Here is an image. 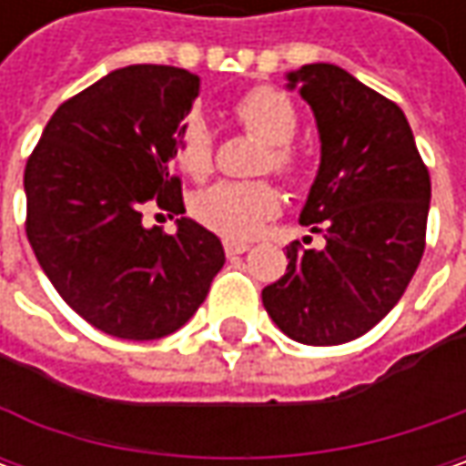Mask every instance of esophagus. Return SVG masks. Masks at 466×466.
<instances>
[{"instance_id": "obj_1", "label": "esophagus", "mask_w": 466, "mask_h": 466, "mask_svg": "<svg viewBox=\"0 0 466 466\" xmlns=\"http://www.w3.org/2000/svg\"><path fill=\"white\" fill-rule=\"evenodd\" d=\"M246 251H248V243L225 241V254H228V257H238V254H246Z\"/></svg>"}]
</instances>
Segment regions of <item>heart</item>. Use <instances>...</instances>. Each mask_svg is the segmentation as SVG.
<instances>
[{
    "label": "heart",
    "mask_w": 466,
    "mask_h": 466,
    "mask_svg": "<svg viewBox=\"0 0 466 466\" xmlns=\"http://www.w3.org/2000/svg\"><path fill=\"white\" fill-rule=\"evenodd\" d=\"M243 127L267 139L261 168L275 170L282 178H296L300 155L293 147L298 132V108L278 87L259 85L233 106ZM176 163L191 178H205L212 170V132L202 116H188L176 135ZM279 212V194L267 181H220L202 188L191 199V215L212 233L243 241L261 230V225Z\"/></svg>",
    "instance_id": "heart-1"
}]
</instances>
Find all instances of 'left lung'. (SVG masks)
<instances>
[{"label": "left lung", "mask_w": 466, "mask_h": 466, "mask_svg": "<svg viewBox=\"0 0 466 466\" xmlns=\"http://www.w3.org/2000/svg\"><path fill=\"white\" fill-rule=\"evenodd\" d=\"M311 106L321 163L300 225L324 233L321 251L288 246L285 275L261 303L290 339L342 345L397 306L425 251L431 176L407 116L334 64L288 75Z\"/></svg>", "instance_id": "obj_1"}]
</instances>
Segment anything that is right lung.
<instances>
[{"mask_svg": "<svg viewBox=\"0 0 466 466\" xmlns=\"http://www.w3.org/2000/svg\"><path fill=\"white\" fill-rule=\"evenodd\" d=\"M199 96L178 66L114 69L46 124L25 166L27 241L56 293L118 339H160L202 306L225 264L220 238L181 218L176 233L142 215H184L170 173L176 135Z\"/></svg>", "mask_w": 466, "mask_h": 466, "instance_id": "obj_1", "label": "right lung"}]
</instances>
